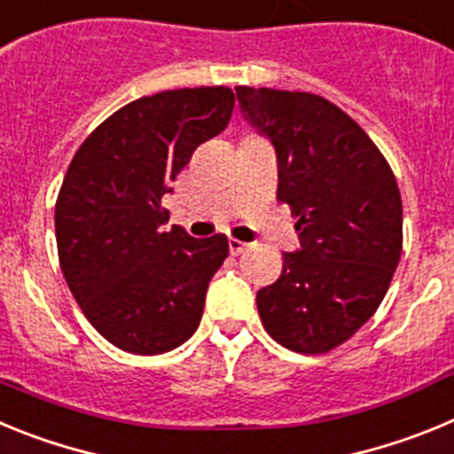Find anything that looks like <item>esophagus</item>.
I'll return each mask as SVG.
<instances>
[{"label":"esophagus","mask_w":454,"mask_h":454,"mask_svg":"<svg viewBox=\"0 0 454 454\" xmlns=\"http://www.w3.org/2000/svg\"><path fill=\"white\" fill-rule=\"evenodd\" d=\"M247 243H243V240H236V239H230V252L231 254H240V252L247 250Z\"/></svg>","instance_id":"1"}]
</instances>
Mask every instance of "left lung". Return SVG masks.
Wrapping results in <instances>:
<instances>
[{
  "label": "left lung",
  "instance_id": "left-lung-1",
  "mask_svg": "<svg viewBox=\"0 0 454 454\" xmlns=\"http://www.w3.org/2000/svg\"><path fill=\"white\" fill-rule=\"evenodd\" d=\"M246 118L272 140L277 200L298 218L300 252L256 293L268 334L293 352L346 343L382 304L403 252V200L384 154L330 99L236 88Z\"/></svg>",
  "mask_w": 454,
  "mask_h": 454
}]
</instances>
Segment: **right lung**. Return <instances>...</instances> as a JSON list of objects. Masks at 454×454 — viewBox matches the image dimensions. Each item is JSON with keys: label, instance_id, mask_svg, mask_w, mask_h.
<instances>
[{"label": "right lung", "instance_id": "obj_1", "mask_svg": "<svg viewBox=\"0 0 454 454\" xmlns=\"http://www.w3.org/2000/svg\"><path fill=\"white\" fill-rule=\"evenodd\" d=\"M231 108L227 86L156 92L108 115L72 156L54 208L59 263L88 323L120 350L161 355L198 330L230 243L166 231L161 198Z\"/></svg>", "mask_w": 454, "mask_h": 454}]
</instances>
